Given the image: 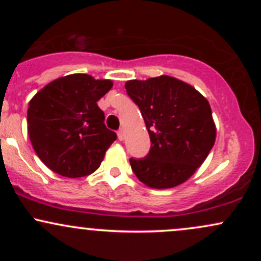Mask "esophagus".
<instances>
[{"label": "esophagus", "instance_id": "34e87169", "mask_svg": "<svg viewBox=\"0 0 261 261\" xmlns=\"http://www.w3.org/2000/svg\"><path fill=\"white\" fill-rule=\"evenodd\" d=\"M118 137H119V140H120V141L125 139V131L122 130V128H120V130L118 131Z\"/></svg>", "mask_w": 261, "mask_h": 261}]
</instances>
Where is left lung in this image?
Returning a JSON list of instances; mask_svg holds the SVG:
<instances>
[{"label":"left lung","instance_id":"1","mask_svg":"<svg viewBox=\"0 0 261 261\" xmlns=\"http://www.w3.org/2000/svg\"><path fill=\"white\" fill-rule=\"evenodd\" d=\"M128 97L140 108L151 139L145 158H130L131 169L149 188L169 189L188 180L216 140L207 99L170 76L127 81Z\"/></svg>","mask_w":261,"mask_h":261}]
</instances>
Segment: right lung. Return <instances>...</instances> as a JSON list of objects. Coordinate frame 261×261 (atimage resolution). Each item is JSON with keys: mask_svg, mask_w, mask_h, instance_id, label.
<instances>
[{"mask_svg": "<svg viewBox=\"0 0 261 261\" xmlns=\"http://www.w3.org/2000/svg\"><path fill=\"white\" fill-rule=\"evenodd\" d=\"M109 80L86 73L60 77L29 101L28 134L41 162L62 176L81 178L99 168L116 140L97 101L110 91Z\"/></svg>", "mask_w": 261, "mask_h": 261, "instance_id": "obj_1", "label": "right lung"}]
</instances>
